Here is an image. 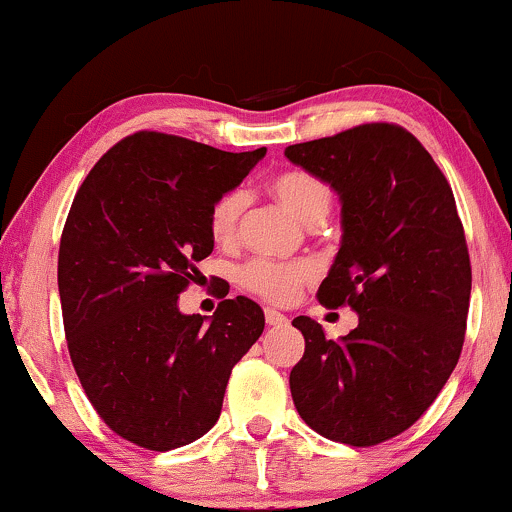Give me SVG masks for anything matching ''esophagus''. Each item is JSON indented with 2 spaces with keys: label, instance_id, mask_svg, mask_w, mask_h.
I'll return each instance as SVG.
<instances>
[{
  "label": "esophagus",
  "instance_id": "1",
  "mask_svg": "<svg viewBox=\"0 0 512 512\" xmlns=\"http://www.w3.org/2000/svg\"><path fill=\"white\" fill-rule=\"evenodd\" d=\"M264 320H267V325H276V327H281V325H286V322H289V317L281 315L279 310L267 308V310H264Z\"/></svg>",
  "mask_w": 512,
  "mask_h": 512
}]
</instances>
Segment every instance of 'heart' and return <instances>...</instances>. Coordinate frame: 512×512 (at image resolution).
Masks as SVG:
<instances>
[{
	"mask_svg": "<svg viewBox=\"0 0 512 512\" xmlns=\"http://www.w3.org/2000/svg\"><path fill=\"white\" fill-rule=\"evenodd\" d=\"M269 190L305 226H320L330 214V190H327L325 182L305 173V170H284V173L274 175L272 182H269ZM243 209V192H223L209 209V236L219 245L233 243ZM313 274V264L308 262L252 260L240 269V286L260 296L262 301L286 305L313 279Z\"/></svg>",
	"mask_w": 512,
	"mask_h": 512,
	"instance_id": "b5f03b06",
	"label": "heart"
}]
</instances>
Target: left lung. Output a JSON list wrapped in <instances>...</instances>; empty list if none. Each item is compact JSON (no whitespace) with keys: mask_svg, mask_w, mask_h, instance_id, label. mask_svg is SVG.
<instances>
[{"mask_svg":"<svg viewBox=\"0 0 512 512\" xmlns=\"http://www.w3.org/2000/svg\"><path fill=\"white\" fill-rule=\"evenodd\" d=\"M286 158L342 199V248L317 289L325 308H354L334 342L296 317L305 354L291 397L320 436L370 448L421 419L448 383L467 330L472 264L452 187L424 144L392 122L293 144Z\"/></svg>","mask_w":512,"mask_h":512,"instance_id":"obj_1","label":"left lung"}]
</instances>
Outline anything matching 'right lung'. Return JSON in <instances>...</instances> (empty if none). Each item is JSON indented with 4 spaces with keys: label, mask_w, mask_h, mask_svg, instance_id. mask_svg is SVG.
<instances>
[{
    "label": "right lung",
    "mask_w": 512,
    "mask_h": 512,
    "mask_svg": "<svg viewBox=\"0 0 512 512\" xmlns=\"http://www.w3.org/2000/svg\"><path fill=\"white\" fill-rule=\"evenodd\" d=\"M264 154L142 129L76 190L57 260L67 349L98 416L139 448L202 438L219 421L233 366L264 330L262 308L245 296L221 301L209 322L178 310L214 250L211 204Z\"/></svg>",
    "instance_id": "add662e5"
}]
</instances>
